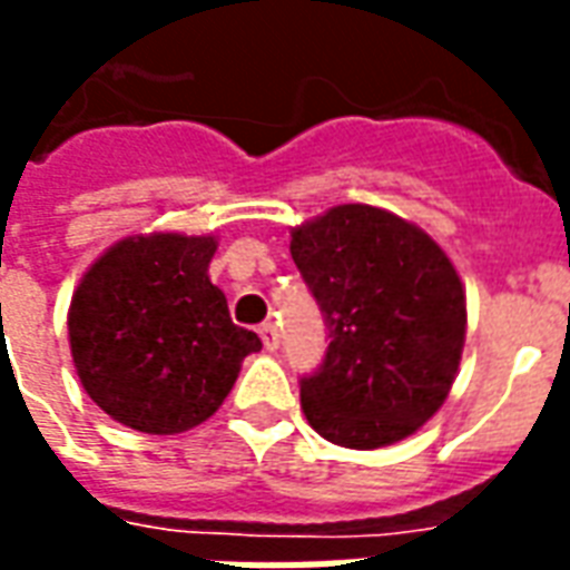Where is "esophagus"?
<instances>
[{"instance_id": "1", "label": "esophagus", "mask_w": 570, "mask_h": 570, "mask_svg": "<svg viewBox=\"0 0 570 570\" xmlns=\"http://www.w3.org/2000/svg\"><path fill=\"white\" fill-rule=\"evenodd\" d=\"M259 338H263L265 350H277V344H281V332H277L274 323H263V326H259Z\"/></svg>"}]
</instances>
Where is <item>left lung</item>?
<instances>
[{
	"label": "left lung",
	"instance_id": "obj_1",
	"mask_svg": "<svg viewBox=\"0 0 570 570\" xmlns=\"http://www.w3.org/2000/svg\"><path fill=\"white\" fill-rule=\"evenodd\" d=\"M293 263L326 323V356L302 374L307 423L353 450L395 444L444 404L465 344L456 268L423 229L338 205L293 229Z\"/></svg>",
	"mask_w": 570,
	"mask_h": 570
}]
</instances>
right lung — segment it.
Listing matches in <instances>:
<instances>
[{"mask_svg":"<svg viewBox=\"0 0 570 570\" xmlns=\"http://www.w3.org/2000/svg\"><path fill=\"white\" fill-rule=\"evenodd\" d=\"M214 238L175 232L114 244L71 298L69 341L83 390L117 423L175 435L205 423L263 341L235 326L210 284Z\"/></svg>","mask_w":570,"mask_h":570,"instance_id":"right-lung-1","label":"right lung"}]
</instances>
